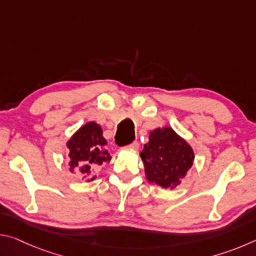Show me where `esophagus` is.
<instances>
[{
    "label": "esophagus",
    "mask_w": 256,
    "mask_h": 256,
    "mask_svg": "<svg viewBox=\"0 0 256 256\" xmlns=\"http://www.w3.org/2000/svg\"><path fill=\"white\" fill-rule=\"evenodd\" d=\"M128 148L132 149V150H138V144L136 141H134V142H132L131 144L128 146Z\"/></svg>",
    "instance_id": "esophagus-1"
}]
</instances>
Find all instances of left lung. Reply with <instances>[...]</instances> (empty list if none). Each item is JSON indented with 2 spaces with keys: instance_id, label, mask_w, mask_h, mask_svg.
Segmentation results:
<instances>
[{
  "instance_id": "8db88e82",
  "label": "left lung",
  "mask_w": 256,
  "mask_h": 256,
  "mask_svg": "<svg viewBox=\"0 0 256 256\" xmlns=\"http://www.w3.org/2000/svg\"><path fill=\"white\" fill-rule=\"evenodd\" d=\"M146 177L164 188H175L193 164L192 146L172 128L150 132L149 142L140 152Z\"/></svg>"
}]
</instances>
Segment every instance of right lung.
Wrapping results in <instances>:
<instances>
[{
    "instance_id": "right-lung-1",
    "label": "right lung",
    "mask_w": 256,
    "mask_h": 256,
    "mask_svg": "<svg viewBox=\"0 0 256 256\" xmlns=\"http://www.w3.org/2000/svg\"><path fill=\"white\" fill-rule=\"evenodd\" d=\"M70 150V170H79L81 174H92V172L104 162H110V154L107 150V141L102 136L100 125L96 122H88L73 134L66 142ZM96 176H92L86 180H94Z\"/></svg>"
}]
</instances>
